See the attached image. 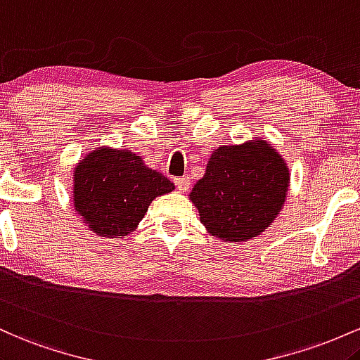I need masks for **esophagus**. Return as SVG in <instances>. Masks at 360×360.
<instances>
[{
    "label": "esophagus",
    "mask_w": 360,
    "mask_h": 360,
    "mask_svg": "<svg viewBox=\"0 0 360 360\" xmlns=\"http://www.w3.org/2000/svg\"><path fill=\"white\" fill-rule=\"evenodd\" d=\"M173 181H175L176 188H179L180 192H187L188 188H191V179H188V176H176Z\"/></svg>",
    "instance_id": "esophagus-1"
}]
</instances>
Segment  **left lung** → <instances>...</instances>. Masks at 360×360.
<instances>
[{
	"label": "left lung",
	"instance_id": "left-lung-1",
	"mask_svg": "<svg viewBox=\"0 0 360 360\" xmlns=\"http://www.w3.org/2000/svg\"><path fill=\"white\" fill-rule=\"evenodd\" d=\"M289 187V168L267 141L219 146L191 200L200 223L226 243L258 236L281 212Z\"/></svg>",
	"mask_w": 360,
	"mask_h": 360
}]
</instances>
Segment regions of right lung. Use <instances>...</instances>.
I'll use <instances>...</instances> for the list:
<instances>
[{"mask_svg":"<svg viewBox=\"0 0 360 360\" xmlns=\"http://www.w3.org/2000/svg\"><path fill=\"white\" fill-rule=\"evenodd\" d=\"M75 211L98 236L132 233L158 195L175 185L129 149L98 148L88 153L72 173Z\"/></svg>","mask_w":360,"mask_h":360,"instance_id":"1","label":"right lung"}]
</instances>
